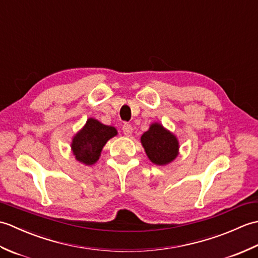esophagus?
<instances>
[{"label": "esophagus", "instance_id": "esophagus-1", "mask_svg": "<svg viewBox=\"0 0 258 258\" xmlns=\"http://www.w3.org/2000/svg\"><path fill=\"white\" fill-rule=\"evenodd\" d=\"M122 130H123L124 135H126V136H131V134L133 133V127H132V125H131V124H126V123H125V124L123 125Z\"/></svg>", "mask_w": 258, "mask_h": 258}]
</instances>
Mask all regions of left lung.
Wrapping results in <instances>:
<instances>
[{
    "label": "left lung",
    "mask_w": 258,
    "mask_h": 258,
    "mask_svg": "<svg viewBox=\"0 0 258 258\" xmlns=\"http://www.w3.org/2000/svg\"><path fill=\"white\" fill-rule=\"evenodd\" d=\"M150 160L156 165H166L177 156L178 142L176 138L160 124H152L150 130L141 138Z\"/></svg>",
    "instance_id": "8db88e82"
}]
</instances>
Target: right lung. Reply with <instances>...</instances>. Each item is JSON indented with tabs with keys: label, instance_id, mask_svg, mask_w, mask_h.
Wrapping results in <instances>:
<instances>
[{
	"label": "right lung",
	"instance_id": "right-lung-1",
	"mask_svg": "<svg viewBox=\"0 0 258 258\" xmlns=\"http://www.w3.org/2000/svg\"><path fill=\"white\" fill-rule=\"evenodd\" d=\"M117 134L113 126H107L94 118L87 119L83 130L74 136L72 151L78 161L92 165L101 155L106 142Z\"/></svg>",
	"mask_w": 258,
	"mask_h": 258
}]
</instances>
